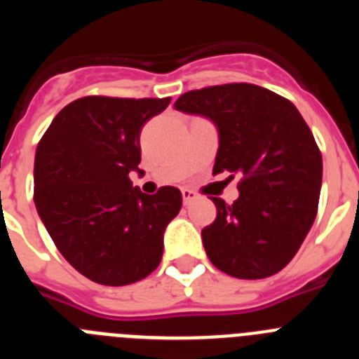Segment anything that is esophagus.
I'll return each instance as SVG.
<instances>
[{"label": "esophagus", "mask_w": 359, "mask_h": 359, "mask_svg": "<svg viewBox=\"0 0 359 359\" xmlns=\"http://www.w3.org/2000/svg\"><path fill=\"white\" fill-rule=\"evenodd\" d=\"M182 196H183V203H185V205H190V203L194 201V199H198V192H194V190H190V189H183Z\"/></svg>", "instance_id": "esophagus-1"}]
</instances>
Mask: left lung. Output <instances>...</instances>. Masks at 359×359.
<instances>
[{
    "mask_svg": "<svg viewBox=\"0 0 359 359\" xmlns=\"http://www.w3.org/2000/svg\"><path fill=\"white\" fill-rule=\"evenodd\" d=\"M177 111L214 120V174H239V198H210L217 217L201 230L208 259L236 278H266L297 255L318 212L322 152L294 104L248 82L183 93Z\"/></svg>",
    "mask_w": 359,
    "mask_h": 359,
    "instance_id": "left-lung-1",
    "label": "left lung"
}]
</instances>
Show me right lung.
Instances as JSON below:
<instances>
[{"mask_svg": "<svg viewBox=\"0 0 359 359\" xmlns=\"http://www.w3.org/2000/svg\"><path fill=\"white\" fill-rule=\"evenodd\" d=\"M165 98L91 95L57 113L39 140L34 203L57 250L79 273L102 286L151 275L163 255V231L182 208V192L133 189L140 133Z\"/></svg>", "mask_w": 359, "mask_h": 359, "instance_id": "right-lung-1", "label": "right lung"}]
</instances>
